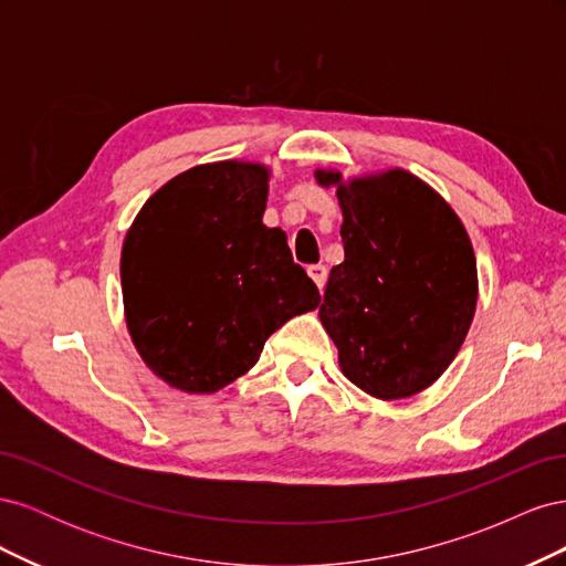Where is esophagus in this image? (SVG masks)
I'll return each instance as SVG.
<instances>
[{
  "instance_id": "esophagus-1",
  "label": "esophagus",
  "mask_w": 566,
  "mask_h": 566,
  "mask_svg": "<svg viewBox=\"0 0 566 566\" xmlns=\"http://www.w3.org/2000/svg\"><path fill=\"white\" fill-rule=\"evenodd\" d=\"M310 276L314 279L318 290H323L325 281H328V269H325L323 264H314V266H310Z\"/></svg>"
}]
</instances>
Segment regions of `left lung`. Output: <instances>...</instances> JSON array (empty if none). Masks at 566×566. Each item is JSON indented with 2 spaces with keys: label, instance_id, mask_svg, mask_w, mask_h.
<instances>
[{
  "label": "left lung",
  "instance_id": "8db88e82",
  "mask_svg": "<svg viewBox=\"0 0 566 566\" xmlns=\"http://www.w3.org/2000/svg\"><path fill=\"white\" fill-rule=\"evenodd\" d=\"M337 186L345 262L318 310L339 368L375 399H406L451 366L476 306V260L465 227L403 169Z\"/></svg>",
  "mask_w": 566,
  "mask_h": 566
}]
</instances>
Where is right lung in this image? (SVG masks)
Here are the masks:
<instances>
[{"instance_id":"obj_1","label":"right lung","mask_w":566,"mask_h":566,"mask_svg":"<svg viewBox=\"0 0 566 566\" xmlns=\"http://www.w3.org/2000/svg\"><path fill=\"white\" fill-rule=\"evenodd\" d=\"M266 193L262 165H198L153 193L127 231V328L167 385L227 387L256 364L271 333L318 306L285 233L262 224Z\"/></svg>"}]
</instances>
